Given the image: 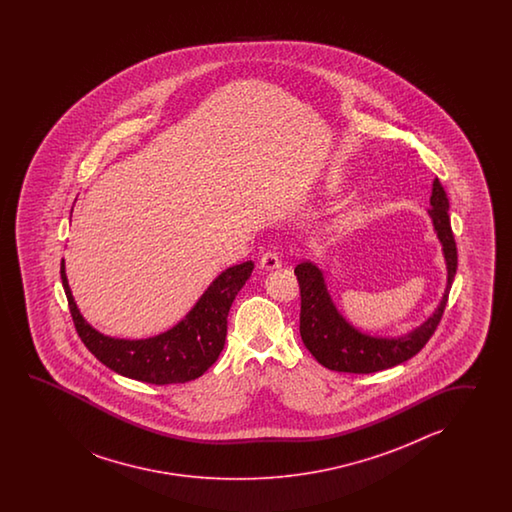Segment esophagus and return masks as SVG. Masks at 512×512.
I'll return each mask as SVG.
<instances>
[{
	"instance_id": "esophagus-1",
	"label": "esophagus",
	"mask_w": 512,
	"mask_h": 512,
	"mask_svg": "<svg viewBox=\"0 0 512 512\" xmlns=\"http://www.w3.org/2000/svg\"><path fill=\"white\" fill-rule=\"evenodd\" d=\"M282 265V260H280V256H278V252L276 251H267L261 254L260 258V267L261 269H267V271H272V269H278Z\"/></svg>"
}]
</instances>
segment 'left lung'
<instances>
[{
	"instance_id": "1",
	"label": "left lung",
	"mask_w": 512,
	"mask_h": 512,
	"mask_svg": "<svg viewBox=\"0 0 512 512\" xmlns=\"http://www.w3.org/2000/svg\"><path fill=\"white\" fill-rule=\"evenodd\" d=\"M428 214L434 221L437 238L443 245L448 283L443 300L435 309L434 315L423 326L412 333L399 338H377L362 335L355 327L340 316L329 298L324 274L311 261H302L294 267L296 280L300 285V337L305 348L311 351L327 370L344 371V373H375L388 370L397 364L412 359L426 342L432 338L445 313L448 293L454 282L457 269V247L454 232L450 227L448 216V197L445 188L435 179L432 196H430Z\"/></svg>"
}]
</instances>
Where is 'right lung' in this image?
Returning <instances> with one entry per match:
<instances>
[{"label": "right lung", "mask_w": 512, "mask_h": 512, "mask_svg": "<svg viewBox=\"0 0 512 512\" xmlns=\"http://www.w3.org/2000/svg\"><path fill=\"white\" fill-rule=\"evenodd\" d=\"M252 269V261H243L221 272L177 326L146 340H119L95 331L78 313L64 260L60 263V276L73 324L84 346L109 370L135 381L163 386L194 381L218 360L227 337L230 305L251 278Z\"/></svg>", "instance_id": "right-lung-1"}]
</instances>
